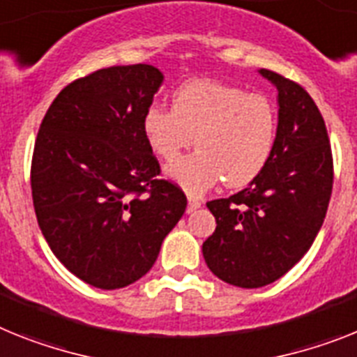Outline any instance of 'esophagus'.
Instances as JSON below:
<instances>
[{
  "label": "esophagus",
  "instance_id": "34e87169",
  "mask_svg": "<svg viewBox=\"0 0 357 357\" xmlns=\"http://www.w3.org/2000/svg\"><path fill=\"white\" fill-rule=\"evenodd\" d=\"M202 206V199H197L194 196H188V205H187V212H194L196 208Z\"/></svg>",
  "mask_w": 357,
  "mask_h": 357
}]
</instances>
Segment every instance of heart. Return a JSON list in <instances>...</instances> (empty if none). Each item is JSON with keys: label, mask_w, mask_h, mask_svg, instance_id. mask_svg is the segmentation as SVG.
<instances>
[{"label": "heart", "mask_w": 357, "mask_h": 357, "mask_svg": "<svg viewBox=\"0 0 357 357\" xmlns=\"http://www.w3.org/2000/svg\"><path fill=\"white\" fill-rule=\"evenodd\" d=\"M143 136L161 160L199 146L167 167L169 178L190 194H202L223 178L227 187H243L265 169L278 136V112L266 96L234 85L196 79L179 86L172 110L154 103L143 114Z\"/></svg>", "instance_id": "1"}]
</instances>
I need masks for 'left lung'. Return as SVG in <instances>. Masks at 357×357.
<instances>
[{"label": "left lung", "instance_id": "left-lung-1", "mask_svg": "<svg viewBox=\"0 0 357 357\" xmlns=\"http://www.w3.org/2000/svg\"><path fill=\"white\" fill-rule=\"evenodd\" d=\"M259 72L278 89L274 152L247 188L206 203L215 230L203 243L208 268L225 283L243 289L280 280L307 254L334 183L331 139L312 98L278 72Z\"/></svg>", "mask_w": 357, "mask_h": 357}]
</instances>
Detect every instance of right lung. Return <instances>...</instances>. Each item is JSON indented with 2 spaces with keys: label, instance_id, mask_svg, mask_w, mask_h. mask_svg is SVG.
I'll use <instances>...</instances> for the list:
<instances>
[{
  "label": "right lung",
  "instance_id": "1",
  "mask_svg": "<svg viewBox=\"0 0 357 357\" xmlns=\"http://www.w3.org/2000/svg\"><path fill=\"white\" fill-rule=\"evenodd\" d=\"M161 82L143 63L91 72L56 96L36 137L38 225L54 256L98 289H121L151 271L187 208L143 136Z\"/></svg>",
  "mask_w": 357,
  "mask_h": 357
}]
</instances>
